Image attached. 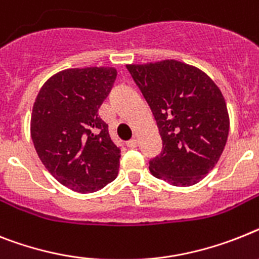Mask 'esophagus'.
I'll use <instances>...</instances> for the list:
<instances>
[{
    "mask_svg": "<svg viewBox=\"0 0 259 259\" xmlns=\"http://www.w3.org/2000/svg\"><path fill=\"white\" fill-rule=\"evenodd\" d=\"M126 146L129 147V149H136L137 146H138V141L137 140H130V141H127V142H126Z\"/></svg>",
    "mask_w": 259,
    "mask_h": 259,
    "instance_id": "esophagus-1",
    "label": "esophagus"
}]
</instances>
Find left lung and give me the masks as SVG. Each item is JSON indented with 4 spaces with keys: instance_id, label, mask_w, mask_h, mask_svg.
I'll use <instances>...</instances> for the list:
<instances>
[{
    "instance_id": "8db88e82",
    "label": "left lung",
    "mask_w": 259,
    "mask_h": 259,
    "mask_svg": "<svg viewBox=\"0 0 259 259\" xmlns=\"http://www.w3.org/2000/svg\"><path fill=\"white\" fill-rule=\"evenodd\" d=\"M126 68L162 138V153L150 160V172L178 187L199 183L219 162L229 134L220 88L201 69L174 59Z\"/></svg>"
}]
</instances>
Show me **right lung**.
I'll use <instances>...</instances> for the list:
<instances>
[{"mask_svg": "<svg viewBox=\"0 0 259 259\" xmlns=\"http://www.w3.org/2000/svg\"><path fill=\"white\" fill-rule=\"evenodd\" d=\"M116 76L113 67L64 69L43 84L32 106L36 154L52 177L76 192H96L118 174L119 149L97 114Z\"/></svg>", "mask_w": 259, "mask_h": 259, "instance_id": "add662e5", "label": "right lung"}]
</instances>
